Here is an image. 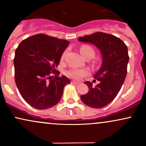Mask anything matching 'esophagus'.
Segmentation results:
<instances>
[{"label": "esophagus", "mask_w": 146, "mask_h": 146, "mask_svg": "<svg viewBox=\"0 0 146 146\" xmlns=\"http://www.w3.org/2000/svg\"><path fill=\"white\" fill-rule=\"evenodd\" d=\"M71 83L74 84H79V82H75V81H71Z\"/></svg>", "instance_id": "obj_1"}]
</instances>
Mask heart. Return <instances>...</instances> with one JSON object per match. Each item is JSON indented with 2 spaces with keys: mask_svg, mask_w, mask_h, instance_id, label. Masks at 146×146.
<instances>
[{
  "mask_svg": "<svg viewBox=\"0 0 146 146\" xmlns=\"http://www.w3.org/2000/svg\"><path fill=\"white\" fill-rule=\"evenodd\" d=\"M80 53L82 55L84 58L88 54H92L94 56L95 51L91 46H88V45H83L80 48ZM66 51H64V53L62 54V58L64 59L66 56ZM90 72L88 69H79V68H72V69L68 70L66 72V75L69 78H71L75 80H80L84 77H86L89 75Z\"/></svg>",
  "mask_w": 146,
  "mask_h": 146,
  "instance_id": "obj_1",
  "label": "heart"
}]
</instances>
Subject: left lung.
<instances>
[{
  "mask_svg": "<svg viewBox=\"0 0 146 146\" xmlns=\"http://www.w3.org/2000/svg\"><path fill=\"white\" fill-rule=\"evenodd\" d=\"M78 40L95 44L102 55V66L94 75L99 84L93 86L92 82H84L89 91L80 98L92 108H104L115 98L124 82L129 61L128 47L120 38L103 32L80 37Z\"/></svg>",
  "mask_w": 146,
  "mask_h": 146,
  "instance_id": "1",
  "label": "left lung"
}]
</instances>
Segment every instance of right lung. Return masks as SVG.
<instances>
[{"mask_svg": "<svg viewBox=\"0 0 146 146\" xmlns=\"http://www.w3.org/2000/svg\"><path fill=\"white\" fill-rule=\"evenodd\" d=\"M68 44L67 40L40 33L23 40L16 49L15 82L22 98L33 108L54 106L61 100L64 87L71 83L56 70Z\"/></svg>", "mask_w": 146, "mask_h": 146, "instance_id": "1", "label": "right lung"}]
</instances>
